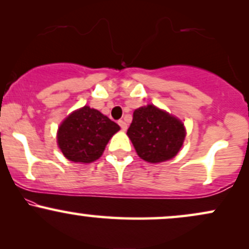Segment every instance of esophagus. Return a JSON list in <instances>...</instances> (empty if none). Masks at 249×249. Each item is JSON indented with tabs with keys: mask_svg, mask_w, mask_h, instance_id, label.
I'll list each match as a JSON object with an SVG mask.
<instances>
[{
	"mask_svg": "<svg viewBox=\"0 0 249 249\" xmlns=\"http://www.w3.org/2000/svg\"><path fill=\"white\" fill-rule=\"evenodd\" d=\"M118 124H119V126H121L123 131H125L127 128V124L124 121H118Z\"/></svg>",
	"mask_w": 249,
	"mask_h": 249,
	"instance_id": "1",
	"label": "esophagus"
}]
</instances>
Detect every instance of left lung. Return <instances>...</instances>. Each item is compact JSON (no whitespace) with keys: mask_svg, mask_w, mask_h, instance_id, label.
Listing matches in <instances>:
<instances>
[{"mask_svg":"<svg viewBox=\"0 0 249 249\" xmlns=\"http://www.w3.org/2000/svg\"><path fill=\"white\" fill-rule=\"evenodd\" d=\"M137 153L148 162L172 159L184 142V124L154 105L137 108L127 130Z\"/></svg>","mask_w":249,"mask_h":249,"instance_id":"1","label":"left lung"}]
</instances>
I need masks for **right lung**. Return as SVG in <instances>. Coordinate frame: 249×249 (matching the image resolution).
Returning <instances> with one entry per match:
<instances>
[{"label": "right lung", "mask_w": 249, "mask_h": 249, "mask_svg": "<svg viewBox=\"0 0 249 249\" xmlns=\"http://www.w3.org/2000/svg\"><path fill=\"white\" fill-rule=\"evenodd\" d=\"M119 125L95 108L84 107L75 111L58 128L57 142L71 161L92 162L104 152Z\"/></svg>", "instance_id": "right-lung-1"}]
</instances>
